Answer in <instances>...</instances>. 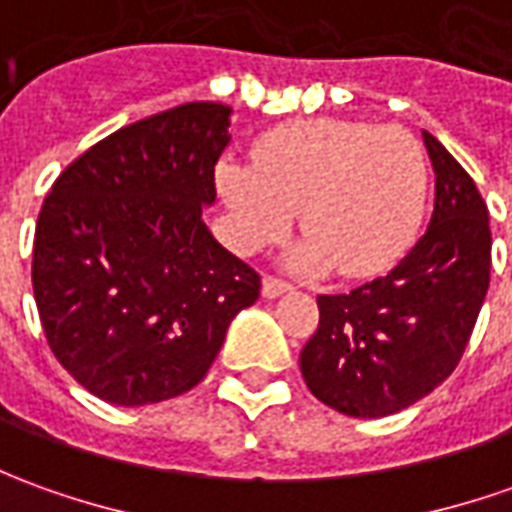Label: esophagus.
I'll return each mask as SVG.
<instances>
[{
  "label": "esophagus",
  "instance_id": "1",
  "mask_svg": "<svg viewBox=\"0 0 512 512\" xmlns=\"http://www.w3.org/2000/svg\"><path fill=\"white\" fill-rule=\"evenodd\" d=\"M291 285L285 283V280H277V277H263V297L266 300H274V297H280V294H285Z\"/></svg>",
  "mask_w": 512,
  "mask_h": 512
}]
</instances>
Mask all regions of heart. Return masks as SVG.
Wrapping results in <instances>:
<instances>
[{
	"mask_svg": "<svg viewBox=\"0 0 512 512\" xmlns=\"http://www.w3.org/2000/svg\"><path fill=\"white\" fill-rule=\"evenodd\" d=\"M215 179L241 252L280 241L300 210L305 238L285 266H336L344 277L375 274L406 252L429 187L426 156L409 131L328 117L263 134L252 165L224 162Z\"/></svg>",
	"mask_w": 512,
	"mask_h": 512,
	"instance_id": "b5f03b06",
	"label": "heart"
}]
</instances>
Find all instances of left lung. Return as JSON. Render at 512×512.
Masks as SVG:
<instances>
[{"label":"left lung","instance_id":"8db88e82","mask_svg":"<svg viewBox=\"0 0 512 512\" xmlns=\"http://www.w3.org/2000/svg\"><path fill=\"white\" fill-rule=\"evenodd\" d=\"M434 210L420 241L384 277L322 294L300 370L319 401L387 417L429 395L460 364L490 283L488 207L474 179L423 131Z\"/></svg>","mask_w":512,"mask_h":512}]
</instances>
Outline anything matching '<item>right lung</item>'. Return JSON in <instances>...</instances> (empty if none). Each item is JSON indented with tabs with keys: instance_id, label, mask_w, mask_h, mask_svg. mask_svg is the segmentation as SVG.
<instances>
[{
	"instance_id": "obj_1",
	"label": "right lung",
	"mask_w": 512,
	"mask_h": 512,
	"mask_svg": "<svg viewBox=\"0 0 512 512\" xmlns=\"http://www.w3.org/2000/svg\"><path fill=\"white\" fill-rule=\"evenodd\" d=\"M232 109L184 103L100 139L38 212L33 294L47 342L117 406L176 398L207 375L260 277L212 238Z\"/></svg>"
}]
</instances>
